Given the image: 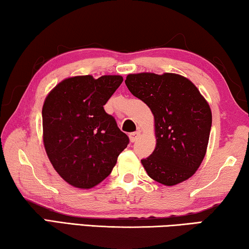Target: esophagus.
Returning <instances> with one entry per match:
<instances>
[{
    "mask_svg": "<svg viewBox=\"0 0 249 249\" xmlns=\"http://www.w3.org/2000/svg\"><path fill=\"white\" fill-rule=\"evenodd\" d=\"M141 135V132H134V133H131L129 134V141H131L132 143H134L139 139V136Z\"/></svg>",
    "mask_w": 249,
    "mask_h": 249,
    "instance_id": "esophagus-1",
    "label": "esophagus"
}]
</instances>
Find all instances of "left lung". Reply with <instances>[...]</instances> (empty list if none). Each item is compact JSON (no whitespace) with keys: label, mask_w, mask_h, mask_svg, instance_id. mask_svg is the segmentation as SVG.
<instances>
[{"label":"left lung","mask_w":249,"mask_h":249,"mask_svg":"<svg viewBox=\"0 0 249 249\" xmlns=\"http://www.w3.org/2000/svg\"><path fill=\"white\" fill-rule=\"evenodd\" d=\"M125 84L154 116L157 144L141 160L148 177L168 187L188 180L201 165L209 142L213 115L206 98L178 73H129Z\"/></svg>","instance_id":"left-lung-1"}]
</instances>
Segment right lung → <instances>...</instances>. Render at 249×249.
Returning <instances> with one entry per match:
<instances>
[{
  "mask_svg": "<svg viewBox=\"0 0 249 249\" xmlns=\"http://www.w3.org/2000/svg\"><path fill=\"white\" fill-rule=\"evenodd\" d=\"M122 81L120 75L69 77L44 99V150L55 171L72 187L90 189L101 183L127 146V135L104 109Z\"/></svg>",
  "mask_w": 249,
  "mask_h": 249,
  "instance_id": "obj_1",
  "label": "right lung"
}]
</instances>
